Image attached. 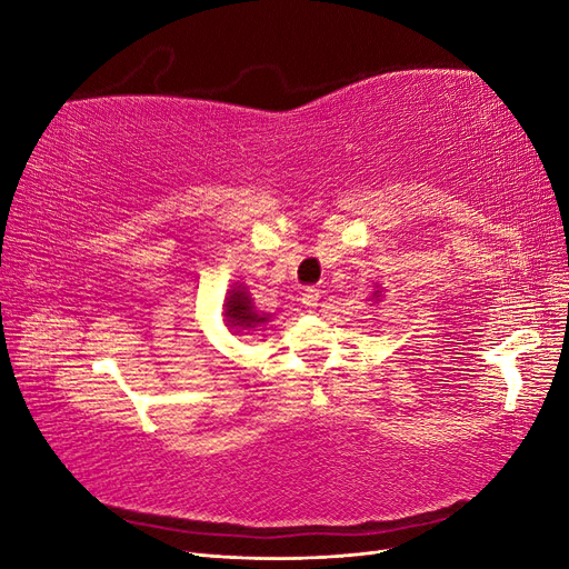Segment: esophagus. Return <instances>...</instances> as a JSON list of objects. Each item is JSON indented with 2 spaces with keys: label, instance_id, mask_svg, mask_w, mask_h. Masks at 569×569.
<instances>
[{
  "label": "esophagus",
  "instance_id": "obj_1",
  "mask_svg": "<svg viewBox=\"0 0 569 569\" xmlns=\"http://www.w3.org/2000/svg\"><path fill=\"white\" fill-rule=\"evenodd\" d=\"M318 301H320V289H313V287L303 289L301 303L308 308V311H316V308H318Z\"/></svg>",
  "mask_w": 569,
  "mask_h": 569
}]
</instances>
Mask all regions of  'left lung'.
I'll return each mask as SVG.
<instances>
[{"mask_svg":"<svg viewBox=\"0 0 569 569\" xmlns=\"http://www.w3.org/2000/svg\"><path fill=\"white\" fill-rule=\"evenodd\" d=\"M382 297H385V289L380 287V284H375V289H372V295H370V303H380L382 301Z\"/></svg>","mask_w":569,"mask_h":569,"instance_id":"left-lung-1","label":"left lung"}]
</instances>
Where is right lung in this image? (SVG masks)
I'll return each instance as SVG.
<instances>
[{
	"mask_svg": "<svg viewBox=\"0 0 569 569\" xmlns=\"http://www.w3.org/2000/svg\"><path fill=\"white\" fill-rule=\"evenodd\" d=\"M222 318H226L228 330H232L234 335H242V332L258 330V327H266L270 322L272 313L256 311L247 284L234 282L228 289L226 301H222Z\"/></svg>",
	"mask_w": 569,
	"mask_h": 569,
	"instance_id": "right-lung-1",
	"label": "right lung"
}]
</instances>
